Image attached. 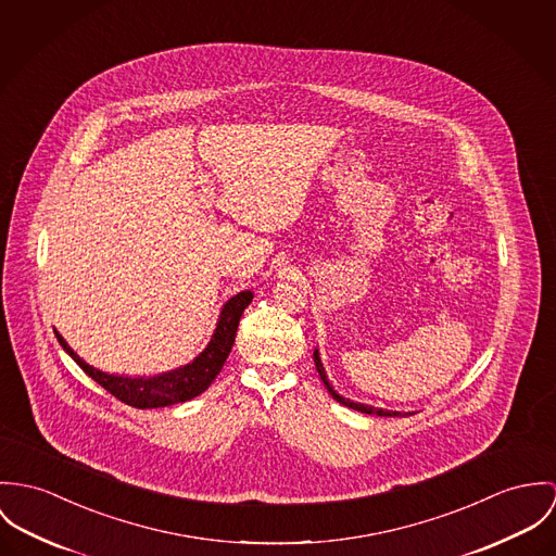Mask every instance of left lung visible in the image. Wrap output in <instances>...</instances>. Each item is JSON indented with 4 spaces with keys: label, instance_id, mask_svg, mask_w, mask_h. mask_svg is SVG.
I'll list each match as a JSON object with an SVG mask.
<instances>
[{
    "label": "left lung",
    "instance_id": "8db88e82",
    "mask_svg": "<svg viewBox=\"0 0 556 556\" xmlns=\"http://www.w3.org/2000/svg\"><path fill=\"white\" fill-rule=\"evenodd\" d=\"M313 363H315V369L319 372V377H321L326 390L332 394V399H334L337 403H341V405H345V407H350V409H356V412H361V414H369V416H383V418H394V416H403V418H405V416H412V412H407V414H403V412H390V409L372 407V405H367V403H356V401H350V399L341 396V394L332 388V383L328 381V375H326V369H324V365H321V358H319V352H317V350L313 352Z\"/></svg>",
    "mask_w": 556,
    "mask_h": 556
}]
</instances>
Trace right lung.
Wrapping results in <instances>:
<instances>
[{
    "mask_svg": "<svg viewBox=\"0 0 556 556\" xmlns=\"http://www.w3.org/2000/svg\"><path fill=\"white\" fill-rule=\"evenodd\" d=\"M251 299H253V292L245 290V292H239L237 296H232L222 307L219 317H217V326L213 330V337H211L208 345L191 363H187L179 369L151 375V377H144V375H138V377L115 375V372L96 369L93 365L85 363L67 345V341L63 339L58 330H55V337H58L63 350L67 352V356H72V361L80 369L85 370L93 381H98L106 392L117 396L125 405H131V407H138V409L168 407V405L186 403L189 399L202 394L211 386V381L219 375L226 358L230 356L241 315L249 307Z\"/></svg>",
    "mask_w": 556,
    "mask_h": 556,
    "instance_id": "1",
    "label": "right lung"
}]
</instances>
